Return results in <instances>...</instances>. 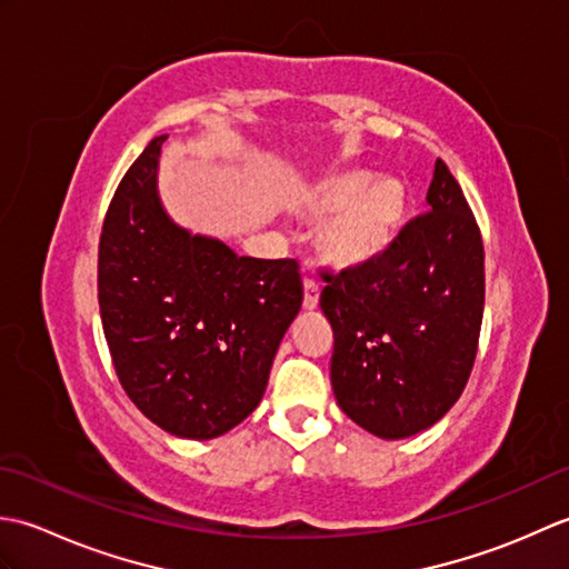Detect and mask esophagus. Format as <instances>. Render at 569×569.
Instances as JSON below:
<instances>
[{
	"instance_id": "esophagus-1",
	"label": "esophagus",
	"mask_w": 569,
	"mask_h": 569,
	"mask_svg": "<svg viewBox=\"0 0 569 569\" xmlns=\"http://www.w3.org/2000/svg\"><path fill=\"white\" fill-rule=\"evenodd\" d=\"M318 300H320V283L312 281V278H306V298H303L306 310H316Z\"/></svg>"
}]
</instances>
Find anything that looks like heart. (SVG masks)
Wrapping results in <instances>:
<instances>
[{
  "mask_svg": "<svg viewBox=\"0 0 569 569\" xmlns=\"http://www.w3.org/2000/svg\"><path fill=\"white\" fill-rule=\"evenodd\" d=\"M300 212L330 214L318 234L322 257L337 266H359L391 247L406 214V188L401 180L365 171L330 176L306 192Z\"/></svg>",
  "mask_w": 569,
  "mask_h": 569,
  "instance_id": "obj_1",
  "label": "heart"
}]
</instances>
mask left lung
<instances>
[{
  "mask_svg": "<svg viewBox=\"0 0 569 569\" xmlns=\"http://www.w3.org/2000/svg\"><path fill=\"white\" fill-rule=\"evenodd\" d=\"M430 212L381 257L325 273L337 403L383 440L435 426L462 396L485 316V244L462 188L435 161Z\"/></svg>",
  "mask_w": 569,
  "mask_h": 569,
  "instance_id": "left-lung-1",
  "label": "left lung"
}]
</instances>
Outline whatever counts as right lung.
I'll return each mask as SVG.
<instances>
[{"instance_id": "obj_1", "label": "right lung", "mask_w": 569, "mask_h": 569, "mask_svg": "<svg viewBox=\"0 0 569 569\" xmlns=\"http://www.w3.org/2000/svg\"><path fill=\"white\" fill-rule=\"evenodd\" d=\"M163 141L131 163L107 210L100 316L131 403L176 438L212 440L259 406L303 281L296 259L237 257L176 224L159 196Z\"/></svg>"}]
</instances>
